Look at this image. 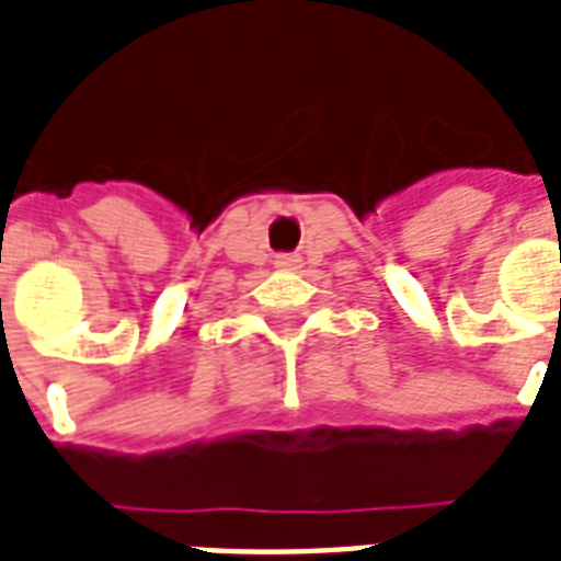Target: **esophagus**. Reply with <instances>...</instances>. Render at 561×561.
Listing matches in <instances>:
<instances>
[{
    "mask_svg": "<svg viewBox=\"0 0 561 561\" xmlns=\"http://www.w3.org/2000/svg\"><path fill=\"white\" fill-rule=\"evenodd\" d=\"M275 266L277 268H298L301 266V257H298V254H277Z\"/></svg>",
    "mask_w": 561,
    "mask_h": 561,
    "instance_id": "1",
    "label": "esophagus"
}]
</instances>
